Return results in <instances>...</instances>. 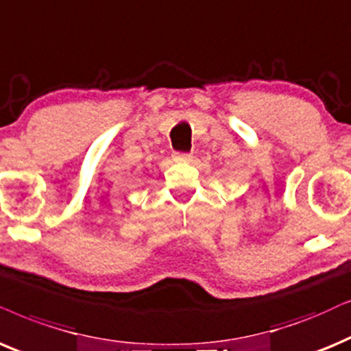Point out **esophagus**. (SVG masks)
Returning <instances> with one entry per match:
<instances>
[{
	"label": "esophagus",
	"mask_w": 351,
	"mask_h": 351,
	"mask_svg": "<svg viewBox=\"0 0 351 351\" xmlns=\"http://www.w3.org/2000/svg\"><path fill=\"white\" fill-rule=\"evenodd\" d=\"M173 158H175L176 162H191V160H193V154L175 152V154H173Z\"/></svg>",
	"instance_id": "34e87169"
}]
</instances>
